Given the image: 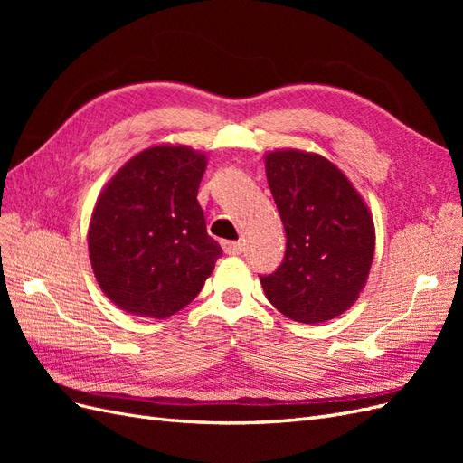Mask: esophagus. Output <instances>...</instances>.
<instances>
[{"mask_svg":"<svg viewBox=\"0 0 463 463\" xmlns=\"http://www.w3.org/2000/svg\"><path fill=\"white\" fill-rule=\"evenodd\" d=\"M223 250H226L228 255H241L245 250V245L241 241H223L222 243Z\"/></svg>","mask_w":463,"mask_h":463,"instance_id":"esophagus-1","label":"esophagus"}]
</instances>
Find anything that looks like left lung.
Segmentation results:
<instances>
[{"instance_id": "left-lung-1", "label": "left lung", "mask_w": 463, "mask_h": 463, "mask_svg": "<svg viewBox=\"0 0 463 463\" xmlns=\"http://www.w3.org/2000/svg\"><path fill=\"white\" fill-rule=\"evenodd\" d=\"M266 177L286 230L282 264L259 276L266 299L305 325L342 315L359 298L373 262L369 208L338 167L318 154H266Z\"/></svg>"}]
</instances>
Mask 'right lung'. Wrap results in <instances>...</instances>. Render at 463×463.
Returning <instances> with one entry per match:
<instances>
[{
	"mask_svg": "<svg viewBox=\"0 0 463 463\" xmlns=\"http://www.w3.org/2000/svg\"><path fill=\"white\" fill-rule=\"evenodd\" d=\"M206 156L152 146L111 177L98 197L89 253L102 291L129 315L165 318L199 296L218 241L197 201Z\"/></svg>",
	"mask_w": 463,
	"mask_h": 463,
	"instance_id": "1",
	"label": "right lung"
}]
</instances>
